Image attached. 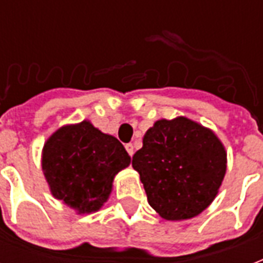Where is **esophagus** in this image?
Wrapping results in <instances>:
<instances>
[{"instance_id":"esophagus-1","label":"esophagus","mask_w":263,"mask_h":263,"mask_svg":"<svg viewBox=\"0 0 263 263\" xmlns=\"http://www.w3.org/2000/svg\"><path fill=\"white\" fill-rule=\"evenodd\" d=\"M125 150H127L129 156H131V157L134 156V146H132V143H127V144H125Z\"/></svg>"}]
</instances>
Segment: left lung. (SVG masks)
<instances>
[{
    "instance_id": "obj_1",
    "label": "left lung",
    "mask_w": 263,
    "mask_h": 263,
    "mask_svg": "<svg viewBox=\"0 0 263 263\" xmlns=\"http://www.w3.org/2000/svg\"><path fill=\"white\" fill-rule=\"evenodd\" d=\"M148 204L169 221L190 220L210 206L225 172L227 152L218 136L187 117L158 120L132 157Z\"/></svg>"
}]
</instances>
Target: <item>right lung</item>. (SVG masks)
Returning a JSON list of instances; mask_svg holds the SVG:
<instances>
[{"label": "right lung", "mask_w": 263, "mask_h": 263, "mask_svg": "<svg viewBox=\"0 0 263 263\" xmlns=\"http://www.w3.org/2000/svg\"><path fill=\"white\" fill-rule=\"evenodd\" d=\"M129 164L123 144L88 120L59 128L43 144L42 171L51 195L78 214L98 212L115 176Z\"/></svg>", "instance_id": "right-lung-1"}]
</instances>
